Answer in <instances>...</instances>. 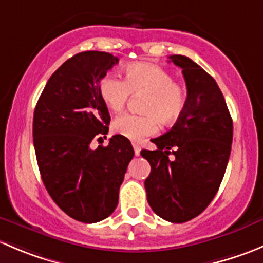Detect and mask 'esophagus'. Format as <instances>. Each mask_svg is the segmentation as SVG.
I'll return each instance as SVG.
<instances>
[{
	"label": "esophagus",
	"mask_w": 263,
	"mask_h": 263,
	"mask_svg": "<svg viewBox=\"0 0 263 263\" xmlns=\"http://www.w3.org/2000/svg\"><path fill=\"white\" fill-rule=\"evenodd\" d=\"M132 146H134L135 154H136V155H140V150H141V147H140V145H139V144H136V142H132Z\"/></svg>",
	"instance_id": "esophagus-1"
}]
</instances>
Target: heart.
<instances>
[{
  "label": "heart",
  "mask_w": 263,
  "mask_h": 263,
  "mask_svg": "<svg viewBox=\"0 0 263 263\" xmlns=\"http://www.w3.org/2000/svg\"><path fill=\"white\" fill-rule=\"evenodd\" d=\"M131 93H145L142 111L127 113L114 119L111 128L117 135L141 141L157 134L159 121L172 124L182 116L187 103L186 90L175 82L171 73L150 63H134L124 68L123 80L116 74L104 76L99 82V95L111 111H121Z\"/></svg>",
  "instance_id": "obj_1"
}]
</instances>
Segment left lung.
<instances>
[{
  "label": "left lung",
  "mask_w": 263,
  "mask_h": 263,
  "mask_svg": "<svg viewBox=\"0 0 263 263\" xmlns=\"http://www.w3.org/2000/svg\"><path fill=\"white\" fill-rule=\"evenodd\" d=\"M170 59L182 69L187 103L175 126L152 140L157 150L141 155L152 167L145 180L149 205L163 220L182 223L199 216L217 194L230 157L233 119L204 69L183 55Z\"/></svg>",
  "instance_id": "1"
}]
</instances>
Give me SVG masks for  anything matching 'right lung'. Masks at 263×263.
I'll list each match as a JSON object with an SVG mask.
<instances>
[{
  "mask_svg": "<svg viewBox=\"0 0 263 263\" xmlns=\"http://www.w3.org/2000/svg\"><path fill=\"white\" fill-rule=\"evenodd\" d=\"M118 58L85 51L68 59L46 83L34 109L33 144L46 190L74 220L99 222L114 212L119 187L135 152L128 139L114 135L109 145L90 147L105 137L110 116L99 82Z\"/></svg>",
  "mask_w": 263,
  "mask_h": 263,
  "instance_id": "add662e5",
  "label": "right lung"
}]
</instances>
